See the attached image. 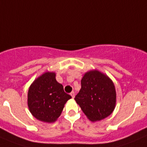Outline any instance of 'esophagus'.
Wrapping results in <instances>:
<instances>
[{
  "label": "esophagus",
  "instance_id": "34e87169",
  "mask_svg": "<svg viewBox=\"0 0 147 147\" xmlns=\"http://www.w3.org/2000/svg\"><path fill=\"white\" fill-rule=\"evenodd\" d=\"M70 94H71V97H72V98H74V96H75V93H74V92L72 91L71 93H70Z\"/></svg>",
  "mask_w": 147,
  "mask_h": 147
}]
</instances>
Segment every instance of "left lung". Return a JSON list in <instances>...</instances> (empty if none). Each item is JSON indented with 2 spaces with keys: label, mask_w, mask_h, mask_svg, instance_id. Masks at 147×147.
<instances>
[{
  "label": "left lung",
  "mask_w": 147,
  "mask_h": 147,
  "mask_svg": "<svg viewBox=\"0 0 147 147\" xmlns=\"http://www.w3.org/2000/svg\"><path fill=\"white\" fill-rule=\"evenodd\" d=\"M74 99L90 121L102 120L115 109V86L107 75L97 70L90 71L82 79L81 89Z\"/></svg>",
  "instance_id": "8db88e82"
}]
</instances>
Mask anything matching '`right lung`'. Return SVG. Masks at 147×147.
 I'll return each instance as SVG.
<instances>
[{"instance_id": "obj_1", "label": "right lung", "mask_w": 147, "mask_h": 147, "mask_svg": "<svg viewBox=\"0 0 147 147\" xmlns=\"http://www.w3.org/2000/svg\"><path fill=\"white\" fill-rule=\"evenodd\" d=\"M54 72H46L35 80L28 92V106L38 120L53 123L59 118L65 104L71 98L62 85L56 80Z\"/></svg>"}]
</instances>
